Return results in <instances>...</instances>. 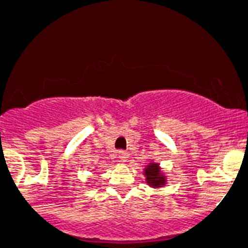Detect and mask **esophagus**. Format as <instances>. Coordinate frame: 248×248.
Instances as JSON below:
<instances>
[{"instance_id":"obj_1","label":"esophagus","mask_w":248,"mask_h":248,"mask_svg":"<svg viewBox=\"0 0 248 248\" xmlns=\"http://www.w3.org/2000/svg\"><path fill=\"white\" fill-rule=\"evenodd\" d=\"M118 156H119L120 161H123V163H126L129 159V153L128 151H124V150H120L119 154H118Z\"/></svg>"}]
</instances>
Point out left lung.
<instances>
[{
	"label": "left lung",
	"mask_w": 248,
	"mask_h": 248,
	"mask_svg": "<svg viewBox=\"0 0 248 248\" xmlns=\"http://www.w3.org/2000/svg\"><path fill=\"white\" fill-rule=\"evenodd\" d=\"M144 176H145V183L148 184L150 187H154V189H160V187H164L168 183V179H166V175L161 171V168H160L159 163H155V161H150L148 165L144 169Z\"/></svg>",
	"instance_id": "obj_1"
}]
</instances>
